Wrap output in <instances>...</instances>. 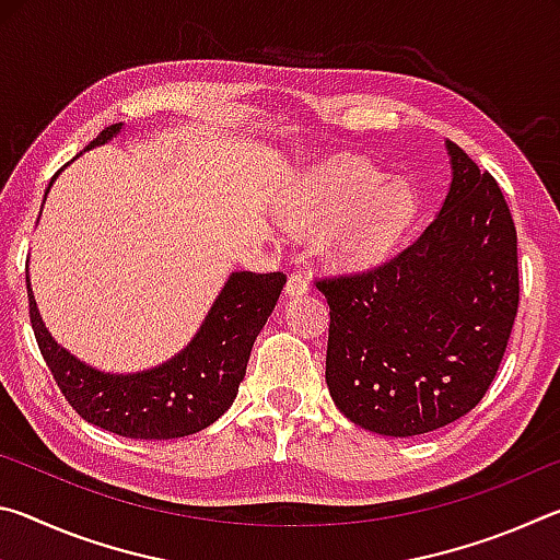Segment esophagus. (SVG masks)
Here are the masks:
<instances>
[{
	"mask_svg": "<svg viewBox=\"0 0 560 560\" xmlns=\"http://www.w3.org/2000/svg\"><path fill=\"white\" fill-rule=\"evenodd\" d=\"M311 291V277L303 271H293L287 281V293L289 296H303V293Z\"/></svg>",
	"mask_w": 560,
	"mask_h": 560,
	"instance_id": "34e87169",
	"label": "esophagus"
}]
</instances>
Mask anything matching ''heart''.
I'll list each match as a JSON object with an SVG mask.
<instances>
[{
	"label": "heart",
	"instance_id": "1",
	"mask_svg": "<svg viewBox=\"0 0 560 560\" xmlns=\"http://www.w3.org/2000/svg\"><path fill=\"white\" fill-rule=\"evenodd\" d=\"M287 212L303 226H328V246L343 264H371L400 244L417 217V197L402 179L375 167L334 160L303 175Z\"/></svg>",
	"mask_w": 560,
	"mask_h": 560
}]
</instances>
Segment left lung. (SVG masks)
<instances>
[{
  "instance_id": "obj_1",
  "label": "left lung",
  "mask_w": 560,
  "mask_h": 560,
  "mask_svg": "<svg viewBox=\"0 0 560 560\" xmlns=\"http://www.w3.org/2000/svg\"><path fill=\"white\" fill-rule=\"evenodd\" d=\"M440 214L381 267L318 279L330 306L326 383L350 422L387 438L479 405L518 311L516 226L497 179L447 140Z\"/></svg>"
}]
</instances>
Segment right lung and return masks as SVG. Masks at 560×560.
<instances>
[{
  "label": "right lung",
  "instance_id": "1",
  "mask_svg": "<svg viewBox=\"0 0 560 560\" xmlns=\"http://www.w3.org/2000/svg\"><path fill=\"white\" fill-rule=\"evenodd\" d=\"M120 128L122 122H116L101 130L89 148L108 143ZM283 283V271H234L187 348L153 371L130 375L101 373L73 358L46 330L30 277L26 291L36 343L73 410L120 438L175 440L210 428L230 410L244 381L254 340L277 306Z\"/></svg>",
  "mask_w": 560,
  "mask_h": 560
}]
</instances>
